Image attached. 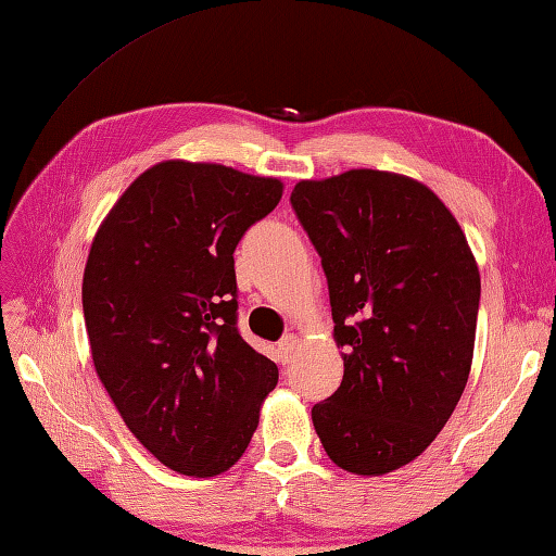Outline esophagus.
I'll use <instances>...</instances> for the list:
<instances>
[{"label": "esophagus", "mask_w": 556, "mask_h": 556, "mask_svg": "<svg viewBox=\"0 0 556 556\" xmlns=\"http://www.w3.org/2000/svg\"><path fill=\"white\" fill-rule=\"evenodd\" d=\"M298 348H300V336L288 333V336L282 338V341L278 343V355H280V359H282V362H290V359L294 357V353H298Z\"/></svg>", "instance_id": "obj_1"}]
</instances>
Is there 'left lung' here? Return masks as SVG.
I'll use <instances>...</instances> for the list:
<instances>
[{
	"mask_svg": "<svg viewBox=\"0 0 556 556\" xmlns=\"http://www.w3.org/2000/svg\"><path fill=\"white\" fill-rule=\"evenodd\" d=\"M290 203L321 256L343 381L312 407L338 468L387 475L415 460L468 383L480 270L432 189L383 169L302 179Z\"/></svg>",
	"mask_w": 556,
	"mask_h": 556,
	"instance_id": "left-lung-1",
	"label": "left lung"
}]
</instances>
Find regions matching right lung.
<instances>
[{
    "instance_id": "obj_1",
    "label": "right lung",
    "mask_w": 556,
    "mask_h": 556,
    "mask_svg": "<svg viewBox=\"0 0 556 556\" xmlns=\"http://www.w3.org/2000/svg\"><path fill=\"white\" fill-rule=\"evenodd\" d=\"M282 182L163 161L110 208L84 270L90 355L129 432L169 470L215 478L242 458L278 367L237 331L235 247Z\"/></svg>"
}]
</instances>
